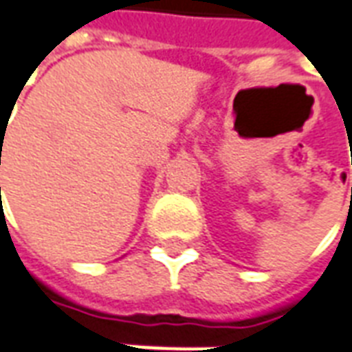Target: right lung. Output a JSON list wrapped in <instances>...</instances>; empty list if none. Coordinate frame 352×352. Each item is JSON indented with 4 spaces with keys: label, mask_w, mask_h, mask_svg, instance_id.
I'll return each mask as SVG.
<instances>
[{
    "label": "right lung",
    "mask_w": 352,
    "mask_h": 352,
    "mask_svg": "<svg viewBox=\"0 0 352 352\" xmlns=\"http://www.w3.org/2000/svg\"><path fill=\"white\" fill-rule=\"evenodd\" d=\"M0 164H1V158H0Z\"/></svg>",
    "instance_id": "obj_1"
}]
</instances>
